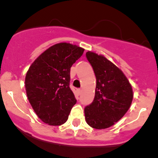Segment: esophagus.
<instances>
[{
  "mask_svg": "<svg viewBox=\"0 0 158 158\" xmlns=\"http://www.w3.org/2000/svg\"><path fill=\"white\" fill-rule=\"evenodd\" d=\"M77 95H80V94H81V89H77Z\"/></svg>",
  "mask_w": 158,
  "mask_h": 158,
  "instance_id": "esophagus-1",
  "label": "esophagus"
}]
</instances>
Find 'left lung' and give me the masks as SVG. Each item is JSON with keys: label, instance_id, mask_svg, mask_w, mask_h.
Returning a JSON list of instances; mask_svg holds the SVG:
<instances>
[{"label": "left lung", "instance_id": "1", "mask_svg": "<svg viewBox=\"0 0 158 158\" xmlns=\"http://www.w3.org/2000/svg\"><path fill=\"white\" fill-rule=\"evenodd\" d=\"M86 57L97 78L94 101L84 108L86 122L96 129L107 128L128 110L132 88L123 71L103 55L87 52Z\"/></svg>", "mask_w": 158, "mask_h": 158}]
</instances>
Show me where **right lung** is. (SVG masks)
I'll list each match as a JSON object with an SVG mask.
<instances>
[{
	"label": "right lung",
	"instance_id": "right-lung-1",
	"mask_svg": "<svg viewBox=\"0 0 158 158\" xmlns=\"http://www.w3.org/2000/svg\"><path fill=\"white\" fill-rule=\"evenodd\" d=\"M84 51L72 44H55L29 68L25 79L27 97L39 118L46 124H64L77 103L70 88V71Z\"/></svg>",
	"mask_w": 158,
	"mask_h": 158
}]
</instances>
